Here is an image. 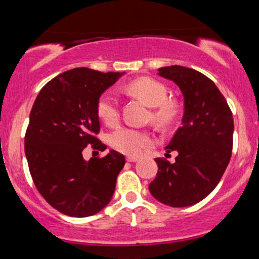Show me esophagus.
<instances>
[{"label": "esophagus", "instance_id": "34e87169", "mask_svg": "<svg viewBox=\"0 0 259 259\" xmlns=\"http://www.w3.org/2000/svg\"><path fill=\"white\" fill-rule=\"evenodd\" d=\"M138 159H139L138 157H135V156H127L126 157L127 162H136V160H138Z\"/></svg>", "mask_w": 259, "mask_h": 259}]
</instances>
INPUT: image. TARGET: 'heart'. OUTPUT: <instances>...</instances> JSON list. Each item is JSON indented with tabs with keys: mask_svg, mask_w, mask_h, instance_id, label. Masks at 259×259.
Instances as JSON below:
<instances>
[{
	"mask_svg": "<svg viewBox=\"0 0 259 259\" xmlns=\"http://www.w3.org/2000/svg\"><path fill=\"white\" fill-rule=\"evenodd\" d=\"M126 90L152 107L151 119L159 126H169L180 114V105L168 99L167 86L156 79L141 78L134 80ZM96 112L100 119L107 125H115L119 120V103L112 92L106 91L97 100ZM113 148L126 154H139L145 147L153 144V136L147 130L132 126H119L109 135Z\"/></svg>",
	"mask_w": 259,
	"mask_h": 259,
	"instance_id": "b5f03b06",
	"label": "heart"
}]
</instances>
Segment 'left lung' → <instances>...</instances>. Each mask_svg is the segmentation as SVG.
Wrapping results in <instances>:
<instances>
[{
  "instance_id": "left-lung-1",
  "label": "left lung",
  "mask_w": 259,
  "mask_h": 259,
  "mask_svg": "<svg viewBox=\"0 0 259 259\" xmlns=\"http://www.w3.org/2000/svg\"><path fill=\"white\" fill-rule=\"evenodd\" d=\"M184 96L183 124L165 147L174 163L156 158L158 171L151 195L170 207H189L207 197L221 181L233 150L234 119L227 100L206 75L181 65L158 69Z\"/></svg>"
}]
</instances>
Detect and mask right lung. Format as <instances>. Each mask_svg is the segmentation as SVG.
I'll list each match as a JSON object with an SVG mask.
<instances>
[{
	"instance_id": "right-lung-1",
	"label": "right lung",
	"mask_w": 259,
	"mask_h": 259,
	"mask_svg": "<svg viewBox=\"0 0 259 259\" xmlns=\"http://www.w3.org/2000/svg\"><path fill=\"white\" fill-rule=\"evenodd\" d=\"M124 73L75 68L53 78L38 92L25 133V156L41 196L65 215L90 217L114 194L124 156L111 150L102 158H82L88 145L105 151L97 100Z\"/></svg>"
}]
</instances>
